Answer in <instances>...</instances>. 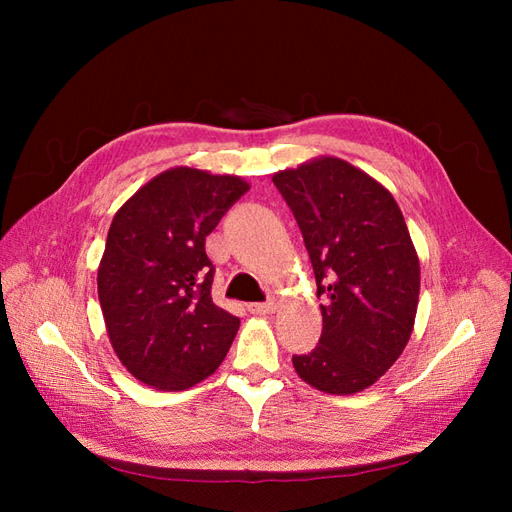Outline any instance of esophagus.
<instances>
[{"instance_id":"esophagus-1","label":"esophagus","mask_w":512,"mask_h":512,"mask_svg":"<svg viewBox=\"0 0 512 512\" xmlns=\"http://www.w3.org/2000/svg\"><path fill=\"white\" fill-rule=\"evenodd\" d=\"M247 309H250L252 314L256 316H267V314H273L277 309V303L275 301H265V303H250L247 305Z\"/></svg>"}]
</instances>
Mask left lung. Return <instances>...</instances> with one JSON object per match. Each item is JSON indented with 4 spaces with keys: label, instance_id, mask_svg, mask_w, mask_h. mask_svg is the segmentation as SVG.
<instances>
[{
    "label": "left lung",
    "instance_id": "1",
    "mask_svg": "<svg viewBox=\"0 0 512 512\" xmlns=\"http://www.w3.org/2000/svg\"><path fill=\"white\" fill-rule=\"evenodd\" d=\"M312 260L320 305L318 346L292 365L331 395L376 384L414 329L421 265L393 194L346 160L320 156L273 175Z\"/></svg>",
    "mask_w": 512,
    "mask_h": 512
}]
</instances>
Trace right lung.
Returning <instances> with one entry per match:
<instances>
[{
  "mask_svg": "<svg viewBox=\"0 0 512 512\" xmlns=\"http://www.w3.org/2000/svg\"><path fill=\"white\" fill-rule=\"evenodd\" d=\"M250 190L237 175L168 168L115 213L98 267L106 333L119 361L158 391H185L220 367L239 318L211 299L205 239Z\"/></svg>",
  "mask_w": 512,
  "mask_h": 512,
  "instance_id": "obj_1",
  "label": "right lung"
}]
</instances>
